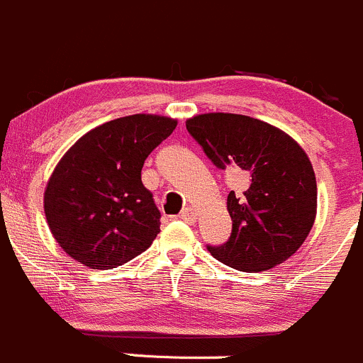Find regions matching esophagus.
Returning a JSON list of instances; mask_svg holds the SVG:
<instances>
[{"label":"esophagus","mask_w":363,"mask_h":363,"mask_svg":"<svg viewBox=\"0 0 363 363\" xmlns=\"http://www.w3.org/2000/svg\"><path fill=\"white\" fill-rule=\"evenodd\" d=\"M180 218L182 220L189 222V224H194V222H196V211H194L192 208H183L182 213H180Z\"/></svg>","instance_id":"1"}]
</instances>
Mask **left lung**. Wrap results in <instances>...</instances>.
Returning a JSON list of instances; mask_svg holds the SVG:
<instances>
[{"label": "left lung", "instance_id": "obj_1", "mask_svg": "<svg viewBox=\"0 0 363 363\" xmlns=\"http://www.w3.org/2000/svg\"><path fill=\"white\" fill-rule=\"evenodd\" d=\"M186 130L215 167L249 177L242 194L229 192L231 236L208 245L211 256L240 272L268 270L293 256L311 233L318 203L303 150L279 128L242 114H199Z\"/></svg>", "mask_w": 363, "mask_h": 363}]
</instances>
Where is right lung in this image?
Instances as JSON below:
<instances>
[{"instance_id":"1","label":"right lung","mask_w":363,"mask_h":363,"mask_svg":"<svg viewBox=\"0 0 363 363\" xmlns=\"http://www.w3.org/2000/svg\"><path fill=\"white\" fill-rule=\"evenodd\" d=\"M177 121L132 114L82 135L56 166L44 210L61 249L93 270L121 267L160 233V211L143 185L145 160Z\"/></svg>"}]
</instances>
